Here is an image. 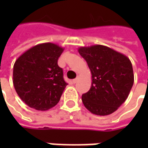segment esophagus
<instances>
[{
  "label": "esophagus",
  "instance_id": "esophagus-1",
  "mask_svg": "<svg viewBox=\"0 0 148 148\" xmlns=\"http://www.w3.org/2000/svg\"><path fill=\"white\" fill-rule=\"evenodd\" d=\"M78 80H79V77H77V78H76V79H74V80L72 81V82H73V83H74V84H75V83H77V82H78Z\"/></svg>",
  "mask_w": 148,
  "mask_h": 148
}]
</instances>
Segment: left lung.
<instances>
[{
    "label": "left lung",
    "mask_w": 148,
    "mask_h": 148,
    "mask_svg": "<svg viewBox=\"0 0 148 148\" xmlns=\"http://www.w3.org/2000/svg\"><path fill=\"white\" fill-rule=\"evenodd\" d=\"M78 52L91 72V86L82 95L83 105L90 113L105 116L118 110L134 85L131 61L127 56L104 45L81 47Z\"/></svg>",
    "instance_id": "left-lung-1"
}]
</instances>
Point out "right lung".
I'll return each mask as SVG.
<instances>
[{"mask_svg": "<svg viewBox=\"0 0 148 148\" xmlns=\"http://www.w3.org/2000/svg\"><path fill=\"white\" fill-rule=\"evenodd\" d=\"M64 49L53 43L37 44L17 58L13 67L16 93L28 106L48 110L59 102L66 83L58 65Z\"/></svg>", "mask_w": 148, "mask_h": 148, "instance_id": "right-lung-1", "label": "right lung"}]
</instances>
